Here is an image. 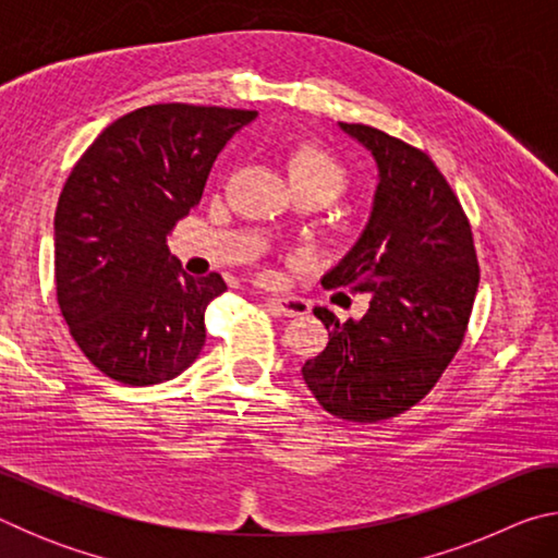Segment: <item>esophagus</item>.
I'll return each instance as SVG.
<instances>
[{
    "instance_id": "obj_1",
    "label": "esophagus",
    "mask_w": 558,
    "mask_h": 558,
    "mask_svg": "<svg viewBox=\"0 0 558 558\" xmlns=\"http://www.w3.org/2000/svg\"><path fill=\"white\" fill-rule=\"evenodd\" d=\"M268 302L278 310L280 315H286V317H302V315L310 313V302L302 300V298H288V295L280 298V295H276V298H270Z\"/></svg>"
}]
</instances>
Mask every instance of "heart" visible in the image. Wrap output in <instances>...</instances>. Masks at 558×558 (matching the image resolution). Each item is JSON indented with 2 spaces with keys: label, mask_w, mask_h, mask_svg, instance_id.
I'll return each mask as SVG.
<instances>
[{
  "label": "heart",
  "mask_w": 558,
  "mask_h": 558,
  "mask_svg": "<svg viewBox=\"0 0 558 558\" xmlns=\"http://www.w3.org/2000/svg\"><path fill=\"white\" fill-rule=\"evenodd\" d=\"M288 174L295 189H319L329 199L342 194L347 172L339 159L317 143H300L288 155Z\"/></svg>",
  "instance_id": "1"
}]
</instances>
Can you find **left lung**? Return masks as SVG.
<instances>
[{
  "instance_id": "obj_1",
  "label": "left lung",
  "mask_w": 558,
  "mask_h": 558,
  "mask_svg": "<svg viewBox=\"0 0 558 558\" xmlns=\"http://www.w3.org/2000/svg\"><path fill=\"white\" fill-rule=\"evenodd\" d=\"M379 165L369 226L325 288L369 292L366 315L315 317L329 342L302 364V379L327 413L376 423L418 403L465 339L480 266L465 211L423 149L369 125L339 122Z\"/></svg>"
}]
</instances>
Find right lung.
Returning a JSON list of instances; mask_svg holds the SVG:
<instances>
[{
  "mask_svg": "<svg viewBox=\"0 0 558 558\" xmlns=\"http://www.w3.org/2000/svg\"><path fill=\"white\" fill-rule=\"evenodd\" d=\"M256 110L159 102L100 132L63 184L53 219L56 300L88 362L110 379H174L206 342L219 272L186 276L167 235L199 204L211 165Z\"/></svg>",
  "mask_w": 558,
  "mask_h": 558,
  "instance_id": "1",
  "label": "right lung"
}]
</instances>
